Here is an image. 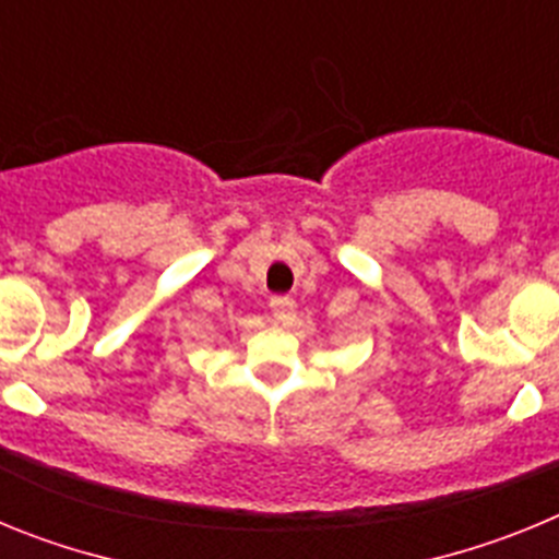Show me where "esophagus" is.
Instances as JSON below:
<instances>
[{
	"instance_id": "1",
	"label": "esophagus",
	"mask_w": 559,
	"mask_h": 559,
	"mask_svg": "<svg viewBox=\"0 0 559 559\" xmlns=\"http://www.w3.org/2000/svg\"><path fill=\"white\" fill-rule=\"evenodd\" d=\"M294 299H288V296H274L271 299V313H274L276 322H288L290 316H294Z\"/></svg>"
}]
</instances>
